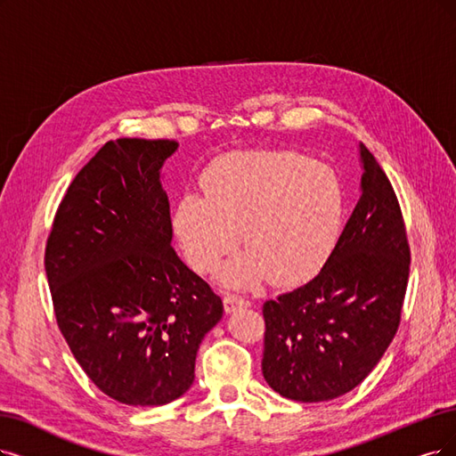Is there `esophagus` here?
Segmentation results:
<instances>
[{
    "mask_svg": "<svg viewBox=\"0 0 456 456\" xmlns=\"http://www.w3.org/2000/svg\"><path fill=\"white\" fill-rule=\"evenodd\" d=\"M224 308H225V314H234L240 308H249V300H244L237 295H225Z\"/></svg>",
    "mask_w": 456,
    "mask_h": 456,
    "instance_id": "34e87169",
    "label": "esophagus"
}]
</instances>
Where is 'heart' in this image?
Segmentation results:
<instances>
[{"mask_svg":"<svg viewBox=\"0 0 456 456\" xmlns=\"http://www.w3.org/2000/svg\"><path fill=\"white\" fill-rule=\"evenodd\" d=\"M200 183L205 195L185 193L176 202L173 231L185 261L210 273L239 244L242 229L248 249L217 273L227 288H256L266 276L281 285L310 280L338 242V178L297 151H232L217 158Z\"/></svg>","mask_w":456,"mask_h":456,"instance_id":"obj_1","label":"heart"}]
</instances>
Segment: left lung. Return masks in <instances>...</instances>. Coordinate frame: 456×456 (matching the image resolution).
Returning a JSON list of instances; mask_svg holds the SVG:
<instances>
[{
	"instance_id": "obj_1",
	"label": "left lung",
	"mask_w": 456,
	"mask_h": 456,
	"mask_svg": "<svg viewBox=\"0 0 456 456\" xmlns=\"http://www.w3.org/2000/svg\"><path fill=\"white\" fill-rule=\"evenodd\" d=\"M361 197L319 274L263 305V376L281 396L325 402L349 393L393 342L410 246L393 185L359 142Z\"/></svg>"
}]
</instances>
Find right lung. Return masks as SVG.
Listing matches in <instances>:
<instances>
[{
	"instance_id": "add662e5",
	"label": "right lung",
	"mask_w": 456,
	"mask_h": 456,
	"mask_svg": "<svg viewBox=\"0 0 456 456\" xmlns=\"http://www.w3.org/2000/svg\"><path fill=\"white\" fill-rule=\"evenodd\" d=\"M176 141H109L56 212L45 254L56 322L107 396L163 406L195 379L224 302L173 249L161 168Z\"/></svg>"
}]
</instances>
